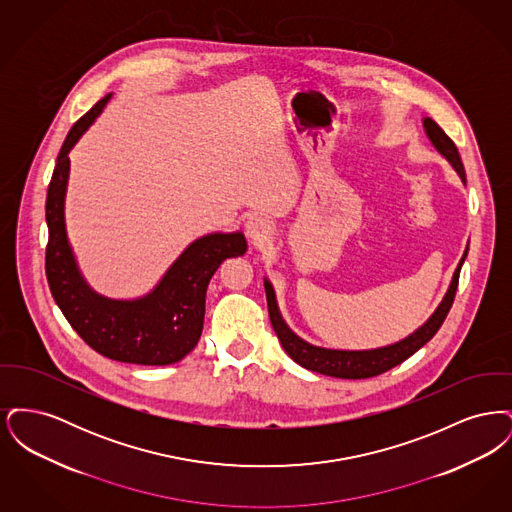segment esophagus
Segmentation results:
<instances>
[{"label":"esophagus","instance_id":"esophagus-1","mask_svg":"<svg viewBox=\"0 0 512 512\" xmlns=\"http://www.w3.org/2000/svg\"><path fill=\"white\" fill-rule=\"evenodd\" d=\"M245 234L253 244H263L270 238V224L263 217H251L245 222Z\"/></svg>","mask_w":512,"mask_h":512}]
</instances>
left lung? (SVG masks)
I'll return each instance as SVG.
<instances>
[{
    "label": "left lung",
    "instance_id": "8db88e82",
    "mask_svg": "<svg viewBox=\"0 0 512 512\" xmlns=\"http://www.w3.org/2000/svg\"><path fill=\"white\" fill-rule=\"evenodd\" d=\"M424 130H426V136L430 138L432 146L436 147L439 153L451 163V167L457 171L459 178L466 184L463 161H461L459 149L453 144V140L439 128L438 122L432 121V119H424ZM466 253H468V247L464 251L463 259L459 261V267L453 274L451 286L445 293L443 301L439 303L436 313L428 318L411 336H407L405 340L391 343L386 347H378V349H368V351H341V349H324V347L311 345V343L301 340L299 336H295L292 330L288 328V324L284 322V318L278 311L274 290H272L270 282L265 280L268 315H270L272 328H274L278 340L282 343L284 351L292 357L297 365H301L307 370H313L318 374H326V376H334V378H345V380H361V378L378 376V374L390 370L393 366L401 365L405 359H409L422 345H426L428 341L436 336V332L441 328L443 320H445L451 305H453L457 286H459V274H461Z\"/></svg>",
    "mask_w": 512,
    "mask_h": 512
}]
</instances>
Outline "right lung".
I'll list each match as a JSON object with an SVG mask.
<instances>
[{"instance_id":"obj_1","label":"right lung","mask_w":512,"mask_h":512,"mask_svg":"<svg viewBox=\"0 0 512 512\" xmlns=\"http://www.w3.org/2000/svg\"><path fill=\"white\" fill-rule=\"evenodd\" d=\"M109 99L111 94L99 99L74 122L51 174L46 199L49 290L74 332L99 355L132 365H172L184 359L199 341L209 280L220 263L244 255L247 244L242 232H217L195 240L172 263L155 290L134 301L103 297L84 282L65 230L69 151Z\"/></svg>"}]
</instances>
